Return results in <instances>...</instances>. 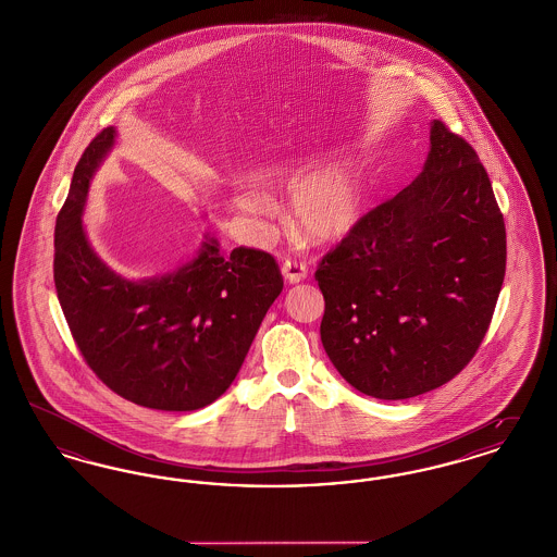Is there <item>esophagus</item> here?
I'll return each mask as SVG.
<instances>
[{
	"label": "esophagus",
	"mask_w": 557,
	"mask_h": 557,
	"mask_svg": "<svg viewBox=\"0 0 557 557\" xmlns=\"http://www.w3.org/2000/svg\"><path fill=\"white\" fill-rule=\"evenodd\" d=\"M282 273H284V277H286L290 284H298V282H302V280L307 277V265L288 259V261L282 265Z\"/></svg>",
	"instance_id": "esophagus-1"
}]
</instances>
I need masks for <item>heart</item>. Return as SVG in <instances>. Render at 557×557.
<instances>
[{
  "label": "heart",
  "mask_w": 557,
  "mask_h": 557,
  "mask_svg": "<svg viewBox=\"0 0 557 557\" xmlns=\"http://www.w3.org/2000/svg\"><path fill=\"white\" fill-rule=\"evenodd\" d=\"M302 166L273 169L265 175L273 186H292L302 177ZM239 211L273 216L275 202L257 189L236 196ZM363 191L359 173L350 164H332L307 175L292 189V225L302 238L315 244H330L348 236L361 219Z\"/></svg>",
  "instance_id": "b5f03b06"
}]
</instances>
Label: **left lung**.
Masks as SVG:
<instances>
[{
	"label": "left lung",
	"mask_w": 557,
	"mask_h": 557,
	"mask_svg": "<svg viewBox=\"0 0 557 557\" xmlns=\"http://www.w3.org/2000/svg\"><path fill=\"white\" fill-rule=\"evenodd\" d=\"M504 214L476 150L432 121L424 171L315 271L321 343L368 397H418L476 355L504 286Z\"/></svg>",
	"instance_id": "obj_1"
}]
</instances>
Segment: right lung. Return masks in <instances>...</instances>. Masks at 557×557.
Returning <instances> with one entry per match:
<instances>
[{
    "mask_svg": "<svg viewBox=\"0 0 557 557\" xmlns=\"http://www.w3.org/2000/svg\"><path fill=\"white\" fill-rule=\"evenodd\" d=\"M98 133L81 157L53 234V282L85 363L112 393L160 411L211 405L236 380L269 307L284 288L275 259L207 236L173 273L127 280L94 252L81 214L89 182L114 146Z\"/></svg>",
    "mask_w": 557,
    "mask_h": 557,
    "instance_id": "obj_1",
    "label": "right lung"
}]
</instances>
